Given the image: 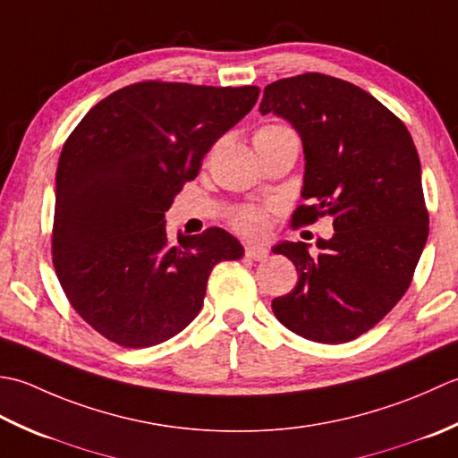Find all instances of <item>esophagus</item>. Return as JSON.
<instances>
[{
  "mask_svg": "<svg viewBox=\"0 0 458 458\" xmlns=\"http://www.w3.org/2000/svg\"><path fill=\"white\" fill-rule=\"evenodd\" d=\"M245 257H249L250 260H265L268 257V249L249 242V245H245Z\"/></svg>",
  "mask_w": 458,
  "mask_h": 458,
  "instance_id": "esophagus-1",
  "label": "esophagus"
}]
</instances>
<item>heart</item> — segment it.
Masks as SVG:
<instances>
[{
  "label": "heart",
  "instance_id": "heart-1",
  "mask_svg": "<svg viewBox=\"0 0 458 458\" xmlns=\"http://www.w3.org/2000/svg\"><path fill=\"white\" fill-rule=\"evenodd\" d=\"M276 138H294L293 130L283 124H267L260 126L253 142H265V140H276ZM231 225L235 231H239L241 235L245 237H263L268 231L270 219H268V211L265 208H259V205H242V208H237L231 211Z\"/></svg>",
  "mask_w": 458,
  "mask_h": 458
}]
</instances>
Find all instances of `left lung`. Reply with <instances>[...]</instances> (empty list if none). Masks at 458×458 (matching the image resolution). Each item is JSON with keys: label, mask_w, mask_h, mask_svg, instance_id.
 Segmentation results:
<instances>
[{"label": "left lung", "mask_w": 458, "mask_h": 458, "mask_svg": "<svg viewBox=\"0 0 458 458\" xmlns=\"http://www.w3.org/2000/svg\"><path fill=\"white\" fill-rule=\"evenodd\" d=\"M260 114L284 118L302 140L296 223L334 219L332 239L273 249L294 263L298 283L273 301L283 326L306 340L344 344L373 328L411 284L428 235L421 162L405 124L369 92L322 72L281 79Z\"/></svg>", "instance_id": "obj_1"}]
</instances>
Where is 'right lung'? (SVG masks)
Here are the masks:
<instances>
[{"mask_svg":"<svg viewBox=\"0 0 458 458\" xmlns=\"http://www.w3.org/2000/svg\"><path fill=\"white\" fill-rule=\"evenodd\" d=\"M259 87L136 82L92 106L57 165L53 265L69 302L106 340L150 348L199 314L211 268L242 257L211 227L165 233V211Z\"/></svg>","mask_w":458,"mask_h":458,"instance_id":"add662e5","label":"right lung"}]
</instances>
